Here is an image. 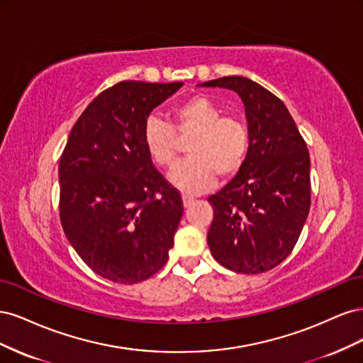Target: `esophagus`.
<instances>
[{"instance_id": "34e87169", "label": "esophagus", "mask_w": 363, "mask_h": 363, "mask_svg": "<svg viewBox=\"0 0 363 363\" xmlns=\"http://www.w3.org/2000/svg\"><path fill=\"white\" fill-rule=\"evenodd\" d=\"M182 199H183V206L184 207H189L194 203V199H192V196H189V195H183Z\"/></svg>"}]
</instances>
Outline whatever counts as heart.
<instances>
[{
	"mask_svg": "<svg viewBox=\"0 0 363 363\" xmlns=\"http://www.w3.org/2000/svg\"><path fill=\"white\" fill-rule=\"evenodd\" d=\"M192 136L186 152L169 175L171 183L183 192H203L211 188L216 174L233 177L244 167L250 133L242 119L224 115L221 106L211 98L195 95L172 108V125L159 116L147 118L144 145L159 167L168 168L179 152V139Z\"/></svg>",
	"mask_w": 363,
	"mask_h": 363,
	"instance_id": "b5f03b06",
	"label": "heart"
}]
</instances>
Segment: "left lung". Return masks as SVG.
<instances>
[{
  "instance_id": "obj_1",
  "label": "left lung",
  "mask_w": 363,
  "mask_h": 363,
  "mask_svg": "<svg viewBox=\"0 0 363 363\" xmlns=\"http://www.w3.org/2000/svg\"><path fill=\"white\" fill-rule=\"evenodd\" d=\"M201 86L235 91L245 106L250 133L244 167L208 196V248L230 271H269L291 255L309 215V151L286 106L259 83L230 75Z\"/></svg>"
}]
</instances>
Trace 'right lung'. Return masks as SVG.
I'll list each match as a JSON object with an SVG mask.
<instances>
[{"instance_id":"obj_1","label":"right lung","mask_w":363,"mask_h":363,"mask_svg":"<svg viewBox=\"0 0 363 363\" xmlns=\"http://www.w3.org/2000/svg\"><path fill=\"white\" fill-rule=\"evenodd\" d=\"M183 83L121 82L98 95L72 127L59 162L60 223L98 276L150 279L168 260L183 215L179 191L144 145L151 111Z\"/></svg>"}]
</instances>
